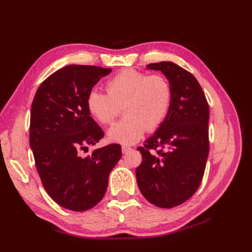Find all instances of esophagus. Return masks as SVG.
<instances>
[{
  "mask_svg": "<svg viewBox=\"0 0 252 252\" xmlns=\"http://www.w3.org/2000/svg\"><path fill=\"white\" fill-rule=\"evenodd\" d=\"M130 149H131L130 147L125 146V145H124V146H122V152H123V154H127V152L130 150Z\"/></svg>",
  "mask_w": 252,
  "mask_h": 252,
  "instance_id": "esophagus-1",
  "label": "esophagus"
}]
</instances>
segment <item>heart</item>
<instances>
[{
    "mask_svg": "<svg viewBox=\"0 0 252 252\" xmlns=\"http://www.w3.org/2000/svg\"><path fill=\"white\" fill-rule=\"evenodd\" d=\"M107 94L91 89L86 104L91 116L101 124L109 125L123 106L126 116L108 132L112 142L134 144L144 133L154 131L164 122L172 101V88L162 74H148L125 68L106 83Z\"/></svg>",
    "mask_w": 252,
    "mask_h": 252,
    "instance_id": "b5f03b06",
    "label": "heart"
}]
</instances>
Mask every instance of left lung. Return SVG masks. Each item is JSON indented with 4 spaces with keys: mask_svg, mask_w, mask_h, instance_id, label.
Here are the masks:
<instances>
[{
    "mask_svg": "<svg viewBox=\"0 0 252 252\" xmlns=\"http://www.w3.org/2000/svg\"><path fill=\"white\" fill-rule=\"evenodd\" d=\"M147 68L165 74L172 101L161 126L138 148L142 163L135 169L136 183L148 202L172 208L189 200L202 182L209 154V105L199 82L184 68L172 62Z\"/></svg>",
    "mask_w": 252,
    "mask_h": 252,
    "instance_id": "8db88e82",
    "label": "left lung"
}]
</instances>
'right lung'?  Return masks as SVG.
Masks as SVG:
<instances>
[{
  "mask_svg": "<svg viewBox=\"0 0 252 252\" xmlns=\"http://www.w3.org/2000/svg\"><path fill=\"white\" fill-rule=\"evenodd\" d=\"M110 72L98 66H65L41 84L32 101L29 144L36 170L51 199L72 211L88 210L103 199L122 157L119 144L83 156L104 136L90 117L87 94Z\"/></svg>",
  "mask_w": 252,
  "mask_h": 252,
  "instance_id": "add662e5",
  "label": "right lung"
}]
</instances>
